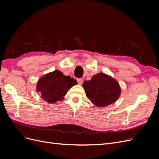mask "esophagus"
<instances>
[{
    "mask_svg": "<svg viewBox=\"0 0 159 159\" xmlns=\"http://www.w3.org/2000/svg\"><path fill=\"white\" fill-rule=\"evenodd\" d=\"M77 81H78V83L79 85H81V84H82V83H83V80L81 79V78L78 79V80H77Z\"/></svg>",
    "mask_w": 159,
    "mask_h": 159,
    "instance_id": "esophagus-1",
    "label": "esophagus"
}]
</instances>
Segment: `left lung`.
Here are the masks:
<instances>
[{
  "label": "left lung",
  "mask_w": 159,
  "mask_h": 159,
  "mask_svg": "<svg viewBox=\"0 0 159 159\" xmlns=\"http://www.w3.org/2000/svg\"><path fill=\"white\" fill-rule=\"evenodd\" d=\"M82 87L87 98L98 107L115 103L121 92L118 81L104 73H98L90 80L84 81Z\"/></svg>",
  "instance_id": "obj_1"
}]
</instances>
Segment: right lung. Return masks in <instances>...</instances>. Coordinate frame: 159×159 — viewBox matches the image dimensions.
I'll use <instances>...</instances> for the list:
<instances>
[{
  "label": "right lung",
  "instance_id": "obj_1",
  "mask_svg": "<svg viewBox=\"0 0 159 159\" xmlns=\"http://www.w3.org/2000/svg\"><path fill=\"white\" fill-rule=\"evenodd\" d=\"M77 81L69 75H64L59 70H55L43 75L38 80L36 91L41 98L49 103H54L64 98L68 91Z\"/></svg>",
  "mask_w": 159,
  "mask_h": 159
}]
</instances>
